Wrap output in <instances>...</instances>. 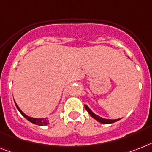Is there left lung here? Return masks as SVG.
<instances>
[{
	"instance_id": "left-lung-1",
	"label": "left lung",
	"mask_w": 152,
	"mask_h": 152,
	"mask_svg": "<svg viewBox=\"0 0 152 152\" xmlns=\"http://www.w3.org/2000/svg\"><path fill=\"white\" fill-rule=\"evenodd\" d=\"M85 110L88 111V113L90 114V116H91V117H93L94 119H96V120H98V121H99V123H101V124H113V123L116 122V121H118V120H120V119H117V120H109V119L102 118V117H100V116H97L96 114L92 112L91 110H90L89 108H88V106L85 105Z\"/></svg>"
}]
</instances>
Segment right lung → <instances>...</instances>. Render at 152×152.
Here are the masks:
<instances>
[{"mask_svg":"<svg viewBox=\"0 0 152 152\" xmlns=\"http://www.w3.org/2000/svg\"><path fill=\"white\" fill-rule=\"evenodd\" d=\"M15 106H16V107H17L18 110L20 113H21V114H22V116H23L26 119H27L28 121H30L31 123H32V124H36V125H39V126H46V125H47V124H49V119L47 118V117H46V118H32V117H30V116H27L26 114L24 113L22 110H20L19 107L18 106V105L16 104V102H15Z\"/></svg>","mask_w":152,"mask_h":152,"instance_id":"add662e5","label":"right lung"}]
</instances>
